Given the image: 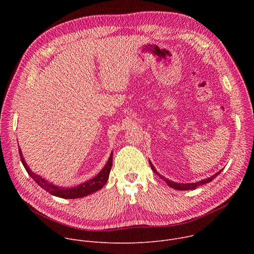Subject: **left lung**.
<instances>
[{
  "label": "left lung",
  "instance_id": "left-lung-1",
  "mask_svg": "<svg viewBox=\"0 0 254 254\" xmlns=\"http://www.w3.org/2000/svg\"><path fill=\"white\" fill-rule=\"evenodd\" d=\"M150 165H151V168H152V170L155 172V174H157L161 179H163L165 182L167 183V185L168 186H170L171 188H173V189H175V190H181V191H188V190H195L196 188H198L199 186H202V185H205V184H207V183H209V182H211V181L213 180V179H215L217 176H218L221 172H222V170H220L219 172H217L216 174H214L213 176H211L210 178H207V179H205V180H202V181H199V182H196V183H186V184H184V183H176V182H174V181H171V180H169V179H167L166 177H164L163 175H161L160 173H158V171L156 170V168L154 167V165L152 164V162L150 161Z\"/></svg>",
  "mask_w": 254,
  "mask_h": 254
}]
</instances>
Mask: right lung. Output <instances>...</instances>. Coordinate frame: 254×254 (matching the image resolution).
Returning a JSON list of instances; mask_svg holds the SVG:
<instances>
[{"label": "right lung", "mask_w": 254, "mask_h": 254, "mask_svg": "<svg viewBox=\"0 0 254 254\" xmlns=\"http://www.w3.org/2000/svg\"><path fill=\"white\" fill-rule=\"evenodd\" d=\"M19 154H20V158L24 168L26 169L27 173L35 181V182L37 183L41 188L46 190L48 193H50L51 195H54L56 197L63 198V199L82 198L100 190L106 184L108 176H110V173H111L112 166H113V152H112L111 157L108 159L107 163L95 177L86 181V182L82 184H79L78 186L72 187V188H66V187H62V186L60 187V186L54 185L51 182H48L47 180H45L41 176L32 172V170L28 167V165L25 162L21 149H19Z\"/></svg>", "instance_id": "obj_1"}]
</instances>
